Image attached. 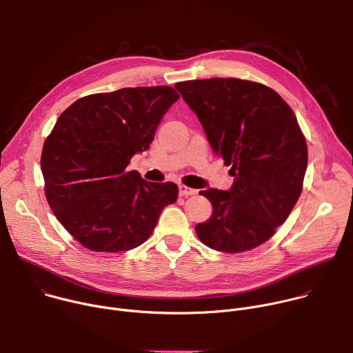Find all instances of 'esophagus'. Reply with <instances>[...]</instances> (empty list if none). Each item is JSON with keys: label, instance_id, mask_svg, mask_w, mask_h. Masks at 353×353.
Listing matches in <instances>:
<instances>
[{"label": "esophagus", "instance_id": "esophagus-1", "mask_svg": "<svg viewBox=\"0 0 353 353\" xmlns=\"http://www.w3.org/2000/svg\"><path fill=\"white\" fill-rule=\"evenodd\" d=\"M179 194H180L181 196H188V195L196 194V190H194V188H191V187H187V185H184V184H180V185H179Z\"/></svg>", "mask_w": 353, "mask_h": 353}]
</instances>
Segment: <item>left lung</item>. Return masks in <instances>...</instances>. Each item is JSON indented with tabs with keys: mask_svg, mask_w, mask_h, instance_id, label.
<instances>
[{
	"mask_svg": "<svg viewBox=\"0 0 353 353\" xmlns=\"http://www.w3.org/2000/svg\"><path fill=\"white\" fill-rule=\"evenodd\" d=\"M174 88L234 177L229 191H199L214 211L195 226L198 239L223 253L259 247L288 219L303 188L307 143L293 110L274 89L237 78Z\"/></svg>",
	"mask_w": 353,
	"mask_h": 353,
	"instance_id": "8db88e82",
	"label": "left lung"
}]
</instances>
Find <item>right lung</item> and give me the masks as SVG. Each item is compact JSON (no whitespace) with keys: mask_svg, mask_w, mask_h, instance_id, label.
<instances>
[{"mask_svg":"<svg viewBox=\"0 0 353 353\" xmlns=\"http://www.w3.org/2000/svg\"><path fill=\"white\" fill-rule=\"evenodd\" d=\"M170 86L123 88L78 99L59 117L41 150L47 203L92 251L132 250L152 234L179 187L148 183L127 170L146 150L179 99Z\"/></svg>","mask_w":353,"mask_h":353,"instance_id":"right-lung-1","label":"right lung"}]
</instances>
